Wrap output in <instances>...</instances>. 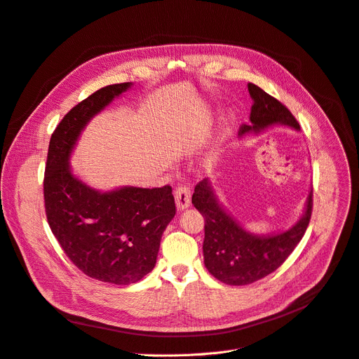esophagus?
I'll return each mask as SVG.
<instances>
[{
	"label": "esophagus",
	"mask_w": 359,
	"mask_h": 359,
	"mask_svg": "<svg viewBox=\"0 0 359 359\" xmlns=\"http://www.w3.org/2000/svg\"><path fill=\"white\" fill-rule=\"evenodd\" d=\"M175 199L177 209H187L190 206V199H192V192H190V189L186 186H179L175 190Z\"/></svg>",
	"instance_id": "1"
}]
</instances>
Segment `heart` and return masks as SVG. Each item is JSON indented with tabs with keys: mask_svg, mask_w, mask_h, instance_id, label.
Returning <instances> with one entry per match:
<instances>
[{
	"mask_svg": "<svg viewBox=\"0 0 359 359\" xmlns=\"http://www.w3.org/2000/svg\"><path fill=\"white\" fill-rule=\"evenodd\" d=\"M231 127H232V116L231 115H226L224 119H222V127H221V135L225 137L229 134L231 131Z\"/></svg>",
	"mask_w": 359,
	"mask_h": 359,
	"instance_id": "b5f03b06",
	"label": "heart"
}]
</instances>
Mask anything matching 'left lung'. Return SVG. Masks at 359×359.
Instances as JSON below:
<instances>
[{"label":"left lung","instance_id":"obj_1","mask_svg":"<svg viewBox=\"0 0 359 359\" xmlns=\"http://www.w3.org/2000/svg\"><path fill=\"white\" fill-rule=\"evenodd\" d=\"M252 107L250 126H241V138L258 134L273 126H287L300 130L293 114L280 101L254 83H248ZM313 190L306 201L302 218L287 231L257 235L238 224L219 203L209 179H203L195 187L194 206L205 219L203 259L208 271L229 285H245L264 278L276 271L303 238L312 217Z\"/></svg>","mask_w":359,"mask_h":359}]
</instances>
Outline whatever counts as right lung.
Here are the masks:
<instances>
[{
  "label": "right lung",
  "mask_w": 359,
  "mask_h": 359,
  "mask_svg": "<svg viewBox=\"0 0 359 359\" xmlns=\"http://www.w3.org/2000/svg\"><path fill=\"white\" fill-rule=\"evenodd\" d=\"M131 86H105L63 116L50 138L43 182L47 222L65 254L86 276L118 285L154 269L161 235L176 215L172 187L101 192L72 173L69 160L86 124Z\"/></svg>",
  "instance_id": "obj_1"
}]
</instances>
